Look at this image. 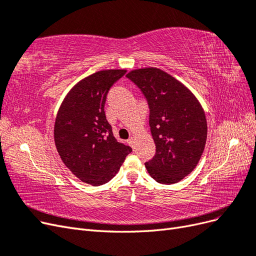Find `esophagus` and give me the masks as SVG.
Segmentation results:
<instances>
[{"instance_id":"obj_1","label":"esophagus","mask_w":256,"mask_h":256,"mask_svg":"<svg viewBox=\"0 0 256 256\" xmlns=\"http://www.w3.org/2000/svg\"><path fill=\"white\" fill-rule=\"evenodd\" d=\"M128 144L132 147V148H134V144H136V138H130L128 140Z\"/></svg>"}]
</instances>
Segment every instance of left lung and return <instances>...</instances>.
<instances>
[{"label": "left lung", "mask_w": 256, "mask_h": 256, "mask_svg": "<svg viewBox=\"0 0 256 256\" xmlns=\"http://www.w3.org/2000/svg\"><path fill=\"white\" fill-rule=\"evenodd\" d=\"M127 76L141 88L150 109L156 154L145 164L147 172L160 184L180 182L196 168L205 148L203 106L184 83L157 67L134 69Z\"/></svg>", "instance_id": "8db88e82"}]
</instances>
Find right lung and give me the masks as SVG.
Segmentation results:
<instances>
[{
  "label": "right lung",
  "instance_id": "1",
  "mask_svg": "<svg viewBox=\"0 0 256 256\" xmlns=\"http://www.w3.org/2000/svg\"><path fill=\"white\" fill-rule=\"evenodd\" d=\"M126 69H104L74 84L60 104L54 124L58 152L76 178L100 186L120 171L130 146L115 140L104 114L110 88L125 74Z\"/></svg>",
  "mask_w": 256,
  "mask_h": 256
}]
</instances>
